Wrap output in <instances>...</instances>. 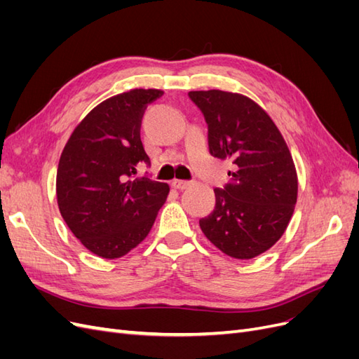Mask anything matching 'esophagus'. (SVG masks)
Listing matches in <instances>:
<instances>
[{"mask_svg":"<svg viewBox=\"0 0 359 359\" xmlns=\"http://www.w3.org/2000/svg\"><path fill=\"white\" fill-rule=\"evenodd\" d=\"M190 181H182V180H173L172 181V187L173 189H177V190H184V189H187L189 186H190Z\"/></svg>","mask_w":359,"mask_h":359,"instance_id":"1","label":"esophagus"}]
</instances>
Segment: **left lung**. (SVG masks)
Segmentation results:
<instances>
[{
  "label": "left lung",
  "instance_id": "1",
  "mask_svg": "<svg viewBox=\"0 0 359 359\" xmlns=\"http://www.w3.org/2000/svg\"><path fill=\"white\" fill-rule=\"evenodd\" d=\"M189 95L208 124L210 153L235 165L224 190H214L215 208L199 226L224 255L253 259L280 240L292 219L295 163L273 119L250 97L222 90Z\"/></svg>",
  "mask_w": 359,
  "mask_h": 359
}]
</instances>
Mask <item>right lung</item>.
<instances>
[{
	"mask_svg": "<svg viewBox=\"0 0 359 359\" xmlns=\"http://www.w3.org/2000/svg\"><path fill=\"white\" fill-rule=\"evenodd\" d=\"M161 90L135 88L97 104L74 127L57 170V202L72 233L95 256L118 259L142 243L169 186L133 177L149 165L140 123Z\"/></svg>",
	"mask_w": 359,
	"mask_h": 359,
	"instance_id": "right-lung-1",
	"label": "right lung"
}]
</instances>
